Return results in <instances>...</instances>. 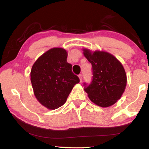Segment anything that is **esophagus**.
<instances>
[{
	"mask_svg": "<svg viewBox=\"0 0 149 149\" xmlns=\"http://www.w3.org/2000/svg\"><path fill=\"white\" fill-rule=\"evenodd\" d=\"M78 77L79 78V80H80V82H82V79H83V77H82V75L81 74H79L78 75Z\"/></svg>",
	"mask_w": 149,
	"mask_h": 149,
	"instance_id": "esophagus-1",
	"label": "esophagus"
}]
</instances>
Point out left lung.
Returning a JSON list of instances; mask_svg holds the SVG:
<instances>
[{
    "label": "left lung",
    "instance_id": "8db88e82",
    "mask_svg": "<svg viewBox=\"0 0 149 149\" xmlns=\"http://www.w3.org/2000/svg\"><path fill=\"white\" fill-rule=\"evenodd\" d=\"M82 50L93 66V81L85 88L89 99L102 107L115 104L121 98L126 86L127 77L123 64L107 51H92L86 48Z\"/></svg>",
    "mask_w": 149,
    "mask_h": 149
}]
</instances>
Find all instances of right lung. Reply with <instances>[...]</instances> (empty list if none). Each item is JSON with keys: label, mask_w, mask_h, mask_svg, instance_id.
Listing matches in <instances>:
<instances>
[{"label": "right lung", "mask_w": 149, "mask_h": 149, "mask_svg": "<svg viewBox=\"0 0 149 149\" xmlns=\"http://www.w3.org/2000/svg\"><path fill=\"white\" fill-rule=\"evenodd\" d=\"M68 52L61 47L50 49L35 61L31 81L37 100L48 109L54 110L65 104L79 79L67 63Z\"/></svg>", "instance_id": "obj_1"}]
</instances>
